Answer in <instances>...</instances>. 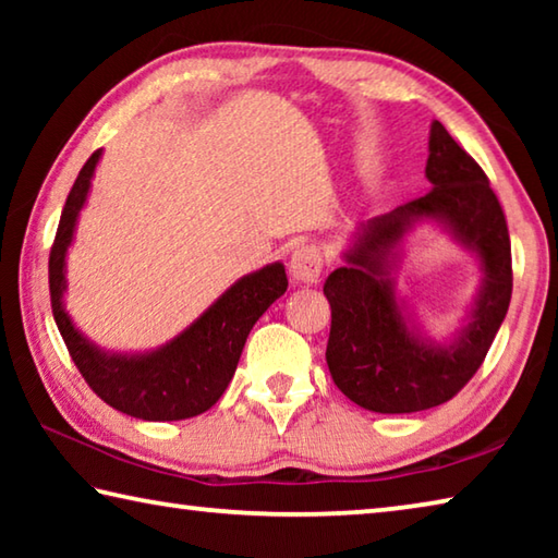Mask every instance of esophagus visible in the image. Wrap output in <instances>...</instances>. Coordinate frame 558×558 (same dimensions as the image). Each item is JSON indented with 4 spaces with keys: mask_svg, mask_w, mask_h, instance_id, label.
<instances>
[{
    "mask_svg": "<svg viewBox=\"0 0 558 558\" xmlns=\"http://www.w3.org/2000/svg\"><path fill=\"white\" fill-rule=\"evenodd\" d=\"M323 253L315 243H300L295 245L290 256V276L300 282H317L319 272H323Z\"/></svg>",
    "mask_w": 558,
    "mask_h": 558,
    "instance_id": "1",
    "label": "esophagus"
}]
</instances>
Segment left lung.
<instances>
[{"mask_svg": "<svg viewBox=\"0 0 558 558\" xmlns=\"http://www.w3.org/2000/svg\"><path fill=\"white\" fill-rule=\"evenodd\" d=\"M428 149L430 192L366 223L347 253V266L325 282L332 307L329 374L349 401L376 413L426 411L458 396L483 366L512 300V245L487 174L438 120L430 125ZM423 215L446 220L486 268L471 323L450 348H428L412 337L385 270L392 245Z\"/></svg>", "mask_w": 558, "mask_h": 558, "instance_id": "obj_1", "label": "left lung"}]
</instances>
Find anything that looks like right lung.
<instances>
[{
  "instance_id": "right-lung-1",
  "label": "right lung",
  "mask_w": 558,
  "mask_h": 558,
  "mask_svg": "<svg viewBox=\"0 0 558 558\" xmlns=\"http://www.w3.org/2000/svg\"><path fill=\"white\" fill-rule=\"evenodd\" d=\"M98 157L100 149L88 157L75 177L56 229L49 256L53 319L81 376L112 409L143 421L192 418L209 411L221 399L239 366L245 337L258 317L288 290L286 268L272 263L241 278L192 327L153 354L108 356L98 352L71 325L61 302L65 290V251L71 245L81 206L86 204Z\"/></svg>"
}]
</instances>
